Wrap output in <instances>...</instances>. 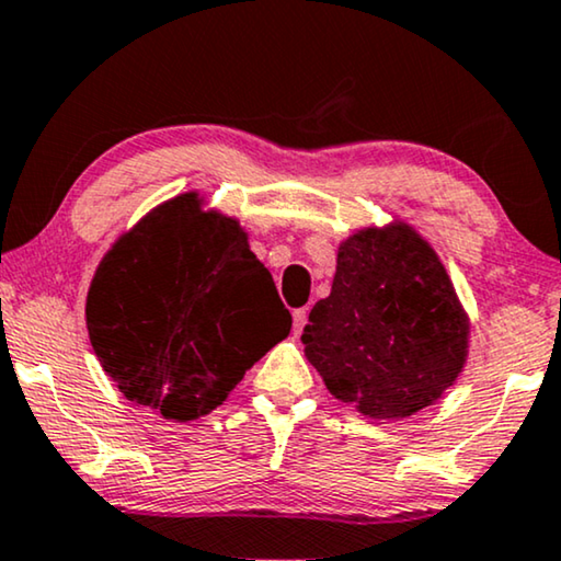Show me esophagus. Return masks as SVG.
<instances>
[{
    "mask_svg": "<svg viewBox=\"0 0 561 561\" xmlns=\"http://www.w3.org/2000/svg\"><path fill=\"white\" fill-rule=\"evenodd\" d=\"M291 322H295V335L302 333V328L307 322V307H299V310L291 312Z\"/></svg>",
    "mask_w": 561,
    "mask_h": 561,
    "instance_id": "34e87169",
    "label": "esophagus"
}]
</instances>
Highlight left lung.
<instances>
[{
    "mask_svg": "<svg viewBox=\"0 0 561 561\" xmlns=\"http://www.w3.org/2000/svg\"><path fill=\"white\" fill-rule=\"evenodd\" d=\"M470 320L439 256L404 220L337 247L333 289L302 343L328 391L370 420L432 407L462 374Z\"/></svg>",
    "mask_w": 561,
    "mask_h": 561,
    "instance_id": "1",
    "label": "left lung"
}]
</instances>
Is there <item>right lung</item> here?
I'll use <instances>...</instances> for the list:
<instances>
[{"mask_svg": "<svg viewBox=\"0 0 561 561\" xmlns=\"http://www.w3.org/2000/svg\"><path fill=\"white\" fill-rule=\"evenodd\" d=\"M85 325L126 399L191 422L224 404L289 335L291 314L239 220L185 193L149 210L101 259Z\"/></svg>", "mask_w": 561, "mask_h": 561, "instance_id": "1", "label": "right lung"}]
</instances>
